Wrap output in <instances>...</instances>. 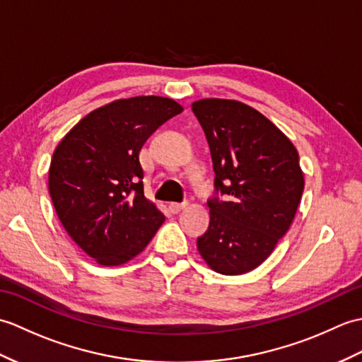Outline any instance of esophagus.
Here are the masks:
<instances>
[{
  "label": "esophagus",
  "mask_w": 362,
  "mask_h": 362,
  "mask_svg": "<svg viewBox=\"0 0 362 362\" xmlns=\"http://www.w3.org/2000/svg\"><path fill=\"white\" fill-rule=\"evenodd\" d=\"M187 205L188 202H171L169 204V210H171V213H179L180 210L185 209Z\"/></svg>",
  "instance_id": "obj_1"
}]
</instances>
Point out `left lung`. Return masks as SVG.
I'll list each match as a JSON object with an SVG mask.
<instances>
[{
  "label": "left lung",
  "mask_w": 362,
  "mask_h": 362,
  "mask_svg": "<svg viewBox=\"0 0 362 362\" xmlns=\"http://www.w3.org/2000/svg\"><path fill=\"white\" fill-rule=\"evenodd\" d=\"M191 107L216 174V196L206 202L210 226L197 238L199 253L219 274L250 272L271 255L296 216L305 187L298 152L250 105L210 98Z\"/></svg>",
  "instance_id": "8db88e82"
}]
</instances>
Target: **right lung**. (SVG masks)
I'll use <instances>...</instances> for the list:
<instances>
[{"instance_id": "add662e5", "label": "right lung", "mask_w": 362, "mask_h": 362, "mask_svg": "<svg viewBox=\"0 0 362 362\" xmlns=\"http://www.w3.org/2000/svg\"><path fill=\"white\" fill-rule=\"evenodd\" d=\"M182 110L161 96L118 99L90 112L54 151L52 205L66 233L96 263H127L163 224V214L144 196L140 151Z\"/></svg>"}]
</instances>
